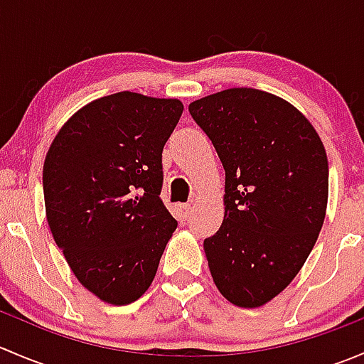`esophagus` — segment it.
Wrapping results in <instances>:
<instances>
[{
    "label": "esophagus",
    "mask_w": 364,
    "mask_h": 364,
    "mask_svg": "<svg viewBox=\"0 0 364 364\" xmlns=\"http://www.w3.org/2000/svg\"><path fill=\"white\" fill-rule=\"evenodd\" d=\"M178 213H179V216H181V218H186V216L192 213V205H190V204H178Z\"/></svg>",
    "instance_id": "1"
}]
</instances>
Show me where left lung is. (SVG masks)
Here are the masks:
<instances>
[{
    "label": "left lung",
    "instance_id": "1",
    "mask_svg": "<svg viewBox=\"0 0 364 364\" xmlns=\"http://www.w3.org/2000/svg\"><path fill=\"white\" fill-rule=\"evenodd\" d=\"M188 111L225 171L222 227L204 240L213 282L236 306H264L294 280L324 223V144L294 105L253 87L208 95Z\"/></svg>",
    "mask_w": 364,
    "mask_h": 364
}]
</instances>
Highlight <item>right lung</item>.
Here are the masks:
<instances>
[{
	"instance_id": "right-lung-1",
	"label": "right lung",
	"mask_w": 364,
	"mask_h": 364,
	"mask_svg": "<svg viewBox=\"0 0 364 364\" xmlns=\"http://www.w3.org/2000/svg\"><path fill=\"white\" fill-rule=\"evenodd\" d=\"M183 104L102 97L60 128L43 161L46 216L82 287L123 306L153 284L178 222L160 199L161 151Z\"/></svg>"
}]
</instances>
